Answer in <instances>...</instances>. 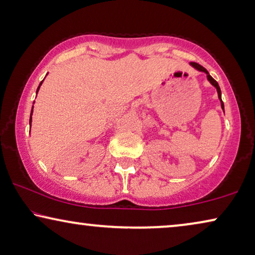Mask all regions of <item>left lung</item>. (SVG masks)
Returning a JSON list of instances; mask_svg holds the SVG:
<instances>
[{"label": "left lung", "instance_id": "8db88e82", "mask_svg": "<svg viewBox=\"0 0 255 255\" xmlns=\"http://www.w3.org/2000/svg\"><path fill=\"white\" fill-rule=\"evenodd\" d=\"M190 65H191L192 67H195L197 71H199V72H204V73H206V75H207V80H208V81L211 82V85H212V86H214V87H215V88H216V91H218L219 100H220V102H221V108H222V110H223V112H225V105H223V102H222V97H221V89H220L219 83L216 82L215 80L211 77L210 73H208V71L206 70V68L203 67L201 65H199V64H197V63H190Z\"/></svg>", "mask_w": 255, "mask_h": 255}]
</instances>
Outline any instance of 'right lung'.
Listing matches in <instances>:
<instances>
[{"mask_svg":"<svg viewBox=\"0 0 255 255\" xmlns=\"http://www.w3.org/2000/svg\"><path fill=\"white\" fill-rule=\"evenodd\" d=\"M42 82H43V80H42V81H41V83H40V85H39V87H37L36 94H37V91H39V89H40V87H41V85H42ZM32 115H33V108H32V112H30V118H29V125H30V123H32Z\"/></svg>","mask_w":255,"mask_h":255,"instance_id":"1","label":"right lung"}]
</instances>
